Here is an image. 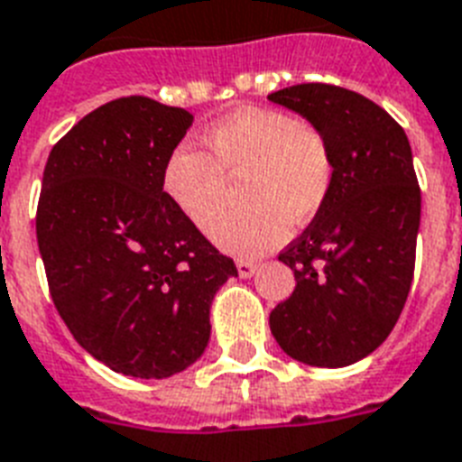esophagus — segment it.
<instances>
[{
    "instance_id": "1",
    "label": "esophagus",
    "mask_w": 462,
    "mask_h": 462,
    "mask_svg": "<svg viewBox=\"0 0 462 462\" xmlns=\"http://www.w3.org/2000/svg\"><path fill=\"white\" fill-rule=\"evenodd\" d=\"M258 270L256 263H251V261H237V273L239 277H251Z\"/></svg>"
}]
</instances>
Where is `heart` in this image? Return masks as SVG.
Masks as SVG:
<instances>
[{
  "label": "heart",
  "instance_id": "1",
  "mask_svg": "<svg viewBox=\"0 0 462 462\" xmlns=\"http://www.w3.org/2000/svg\"><path fill=\"white\" fill-rule=\"evenodd\" d=\"M211 156L178 146L163 166V192L199 230L235 256H261L290 237L291 223L313 220L335 189L337 163L318 127L275 108H242L204 134ZM247 175L250 208L220 221L226 180Z\"/></svg>",
  "mask_w": 462,
  "mask_h": 462
}]
</instances>
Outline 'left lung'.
<instances>
[{
	"instance_id": "8db88e82",
	"label": "left lung",
	"mask_w": 462,
	"mask_h": 462,
	"mask_svg": "<svg viewBox=\"0 0 462 462\" xmlns=\"http://www.w3.org/2000/svg\"><path fill=\"white\" fill-rule=\"evenodd\" d=\"M328 137L337 178L328 206L280 254L296 287L270 313L284 354L313 367L370 356L411 291L420 187L403 127L367 97L306 82L268 95Z\"/></svg>"
}]
</instances>
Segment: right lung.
<instances>
[{
  "mask_svg": "<svg viewBox=\"0 0 462 462\" xmlns=\"http://www.w3.org/2000/svg\"><path fill=\"white\" fill-rule=\"evenodd\" d=\"M194 116L149 97L95 108L49 153L37 246L59 316L114 373L163 380L201 358L216 291L237 275L163 192Z\"/></svg>",
  "mask_w": 462,
  "mask_h": 462,
  "instance_id": "obj_1",
  "label": "right lung"
}]
</instances>
